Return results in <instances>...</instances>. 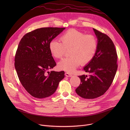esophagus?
Wrapping results in <instances>:
<instances>
[{
	"label": "esophagus",
	"instance_id": "esophagus-1",
	"mask_svg": "<svg viewBox=\"0 0 130 130\" xmlns=\"http://www.w3.org/2000/svg\"><path fill=\"white\" fill-rule=\"evenodd\" d=\"M65 75H66L67 76H68V77H71V76H73L72 74H71L70 73H68V72L66 73H65Z\"/></svg>",
	"mask_w": 130,
	"mask_h": 130
}]
</instances>
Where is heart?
Masks as SVG:
<instances>
[{"instance_id":"heart-1","label":"heart","mask_w":130,"mask_h":130,"mask_svg":"<svg viewBox=\"0 0 130 130\" xmlns=\"http://www.w3.org/2000/svg\"><path fill=\"white\" fill-rule=\"evenodd\" d=\"M59 41L52 40L49 44L51 53L56 58H62L69 52V57L65 58L58 63L60 70L72 73L80 64L90 62L95 55L98 48L97 39L94 36L71 29L62 34Z\"/></svg>"}]
</instances>
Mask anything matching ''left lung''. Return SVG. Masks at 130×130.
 I'll return each instance as SVG.
<instances>
[{
	"label": "left lung",
	"instance_id": "8db88e82",
	"mask_svg": "<svg viewBox=\"0 0 130 130\" xmlns=\"http://www.w3.org/2000/svg\"><path fill=\"white\" fill-rule=\"evenodd\" d=\"M98 38V48L93 59L84 68L89 75L78 77L80 84L75 92L87 99L99 97L109 89L116 73L118 56L115 45L107 35L93 28Z\"/></svg>",
	"mask_w": 130,
	"mask_h": 130
}]
</instances>
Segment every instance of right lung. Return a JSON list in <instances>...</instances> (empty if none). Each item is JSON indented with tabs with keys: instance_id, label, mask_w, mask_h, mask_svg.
<instances>
[{
	"instance_id": "right-lung-1",
	"label": "right lung",
	"mask_w": 130,
	"mask_h": 130,
	"mask_svg": "<svg viewBox=\"0 0 130 130\" xmlns=\"http://www.w3.org/2000/svg\"><path fill=\"white\" fill-rule=\"evenodd\" d=\"M64 29L38 28L25 34L19 43L15 68L21 85L35 98H45L54 94L64 77V71H48L56 66L50 42Z\"/></svg>"
}]
</instances>
